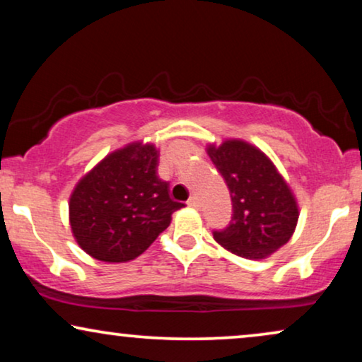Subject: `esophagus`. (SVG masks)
I'll use <instances>...</instances> for the list:
<instances>
[{
    "label": "esophagus",
    "mask_w": 362,
    "mask_h": 362,
    "mask_svg": "<svg viewBox=\"0 0 362 362\" xmlns=\"http://www.w3.org/2000/svg\"><path fill=\"white\" fill-rule=\"evenodd\" d=\"M187 206L189 207H192V209H197V207H199V201H197V197H194L192 196L189 201H187Z\"/></svg>",
    "instance_id": "34e87169"
}]
</instances>
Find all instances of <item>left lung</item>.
Returning a JSON list of instances; mask_svg holds the SVG:
<instances>
[{"mask_svg": "<svg viewBox=\"0 0 362 362\" xmlns=\"http://www.w3.org/2000/svg\"><path fill=\"white\" fill-rule=\"evenodd\" d=\"M206 153L226 180L232 221L214 240L230 254L262 260L291 239L300 207L295 192L260 148L240 138L207 143Z\"/></svg>", "mask_w": 362, "mask_h": 362, "instance_id": "left-lung-1", "label": "left lung"}]
</instances>
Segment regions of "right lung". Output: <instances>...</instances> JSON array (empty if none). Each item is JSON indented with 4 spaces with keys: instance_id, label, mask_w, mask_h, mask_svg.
<instances>
[{
    "instance_id": "right-lung-1",
    "label": "right lung",
    "mask_w": 362,
    "mask_h": 362,
    "mask_svg": "<svg viewBox=\"0 0 362 362\" xmlns=\"http://www.w3.org/2000/svg\"><path fill=\"white\" fill-rule=\"evenodd\" d=\"M160 150L132 141L86 173L69 197L77 245L93 259L123 264L141 255L185 207L156 175Z\"/></svg>"
}]
</instances>
